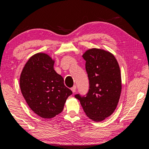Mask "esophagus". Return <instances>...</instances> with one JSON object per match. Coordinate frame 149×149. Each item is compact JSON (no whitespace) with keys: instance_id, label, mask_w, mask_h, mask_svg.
Returning <instances> with one entry per match:
<instances>
[{"instance_id":"1","label":"esophagus","mask_w":149,"mask_h":149,"mask_svg":"<svg viewBox=\"0 0 149 149\" xmlns=\"http://www.w3.org/2000/svg\"><path fill=\"white\" fill-rule=\"evenodd\" d=\"M71 90H72V92L74 93V92H75V90H76V86H74L72 88H71Z\"/></svg>"}]
</instances>
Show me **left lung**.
<instances>
[{
    "label": "left lung",
    "mask_w": 149,
    "mask_h": 149,
    "mask_svg": "<svg viewBox=\"0 0 149 149\" xmlns=\"http://www.w3.org/2000/svg\"><path fill=\"white\" fill-rule=\"evenodd\" d=\"M89 79L87 94L75 97L86 114L93 120L102 121L114 112L120 96V70L115 57L99 49H91L83 55Z\"/></svg>",
    "instance_id": "8db88e82"
}]
</instances>
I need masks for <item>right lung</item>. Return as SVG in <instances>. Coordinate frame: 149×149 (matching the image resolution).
Wrapping results in <instances>:
<instances>
[{
  "instance_id": "1",
  "label": "right lung",
  "mask_w": 149,
  "mask_h": 149,
  "mask_svg": "<svg viewBox=\"0 0 149 149\" xmlns=\"http://www.w3.org/2000/svg\"><path fill=\"white\" fill-rule=\"evenodd\" d=\"M54 61L45 53H37L26 62L20 77V88L26 103L35 114L51 118L63 111L72 90L53 69Z\"/></svg>"
}]
</instances>
